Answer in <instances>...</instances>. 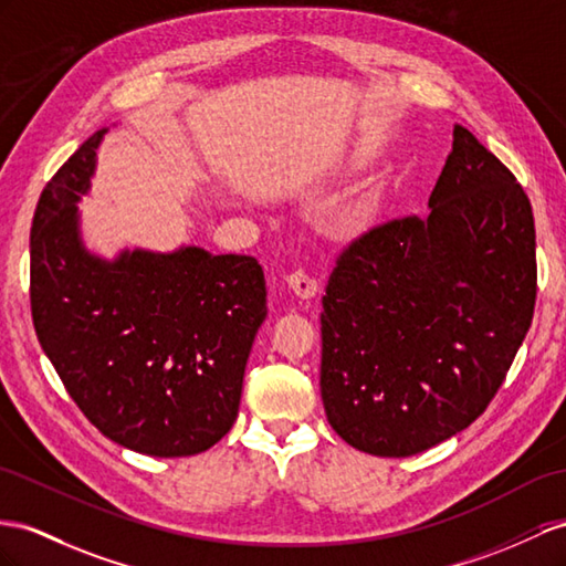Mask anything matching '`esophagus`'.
I'll use <instances>...</instances> for the list:
<instances>
[{
    "instance_id": "34e87169",
    "label": "esophagus",
    "mask_w": 566,
    "mask_h": 566,
    "mask_svg": "<svg viewBox=\"0 0 566 566\" xmlns=\"http://www.w3.org/2000/svg\"><path fill=\"white\" fill-rule=\"evenodd\" d=\"M286 284L298 298H313L317 294V282L306 270H294L286 274Z\"/></svg>"
}]
</instances>
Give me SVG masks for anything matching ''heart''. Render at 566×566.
I'll return each mask as SVG.
<instances>
[{"label":"heart","instance_id":"1","mask_svg":"<svg viewBox=\"0 0 566 566\" xmlns=\"http://www.w3.org/2000/svg\"><path fill=\"white\" fill-rule=\"evenodd\" d=\"M358 222V214H352V217H346V220H344V224L346 227H349V224H356Z\"/></svg>","mask_w":566,"mask_h":566}]
</instances>
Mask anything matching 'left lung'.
I'll return each instance as SVG.
<instances>
[{
    "instance_id": "left-lung-1",
    "label": "left lung",
    "mask_w": 566,
    "mask_h": 566,
    "mask_svg": "<svg viewBox=\"0 0 566 566\" xmlns=\"http://www.w3.org/2000/svg\"><path fill=\"white\" fill-rule=\"evenodd\" d=\"M535 224L514 174L463 126L428 214L373 227L323 296L329 426L375 457L469 428L504 382L535 308Z\"/></svg>"
}]
</instances>
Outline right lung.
<instances>
[{"label": "right lung", "instance_id": "right-lung-1", "mask_svg": "<svg viewBox=\"0 0 566 566\" xmlns=\"http://www.w3.org/2000/svg\"><path fill=\"white\" fill-rule=\"evenodd\" d=\"M99 128L42 191L31 227L35 335L85 418L122 447L191 457L239 416L243 370L268 315L265 274L251 255H93L78 206L95 174Z\"/></svg>", "mask_w": 566, "mask_h": 566}]
</instances>
